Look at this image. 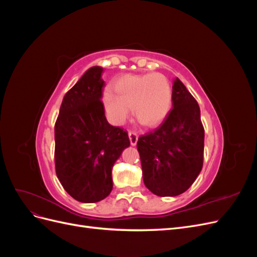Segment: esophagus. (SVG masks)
<instances>
[{"label": "esophagus", "instance_id": "esophagus-1", "mask_svg": "<svg viewBox=\"0 0 257 257\" xmlns=\"http://www.w3.org/2000/svg\"><path fill=\"white\" fill-rule=\"evenodd\" d=\"M128 137H130V142L132 146H136L137 141H138V135L135 133V132H128Z\"/></svg>", "mask_w": 257, "mask_h": 257}]
</instances>
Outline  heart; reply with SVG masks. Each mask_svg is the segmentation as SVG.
<instances>
[{
  "label": "heart",
  "mask_w": 257,
  "mask_h": 257,
  "mask_svg": "<svg viewBox=\"0 0 257 257\" xmlns=\"http://www.w3.org/2000/svg\"><path fill=\"white\" fill-rule=\"evenodd\" d=\"M173 87L163 74L124 75L115 81L114 92L104 95L105 108L110 120L123 124L132 112L147 127H158L173 107Z\"/></svg>",
  "instance_id": "obj_1"
}]
</instances>
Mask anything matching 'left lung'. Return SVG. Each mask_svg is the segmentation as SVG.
<instances>
[{"label":"left lung","mask_w":257,"mask_h":257,"mask_svg":"<svg viewBox=\"0 0 257 257\" xmlns=\"http://www.w3.org/2000/svg\"><path fill=\"white\" fill-rule=\"evenodd\" d=\"M173 109L153 132L138 138L144 183L158 196H177L196 180L204 159L205 131L196 99L179 78Z\"/></svg>","instance_id":"8db88e82"}]
</instances>
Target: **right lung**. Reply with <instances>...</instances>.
Instances as JSON below:
<instances>
[{
    "label": "right lung",
    "instance_id": "obj_1",
    "mask_svg": "<svg viewBox=\"0 0 257 257\" xmlns=\"http://www.w3.org/2000/svg\"><path fill=\"white\" fill-rule=\"evenodd\" d=\"M103 71L92 66L66 93L54 126L57 176L69 195L87 204L109 195L112 167L131 145L127 132L105 116Z\"/></svg>",
    "mask_w": 257,
    "mask_h": 257
}]
</instances>
